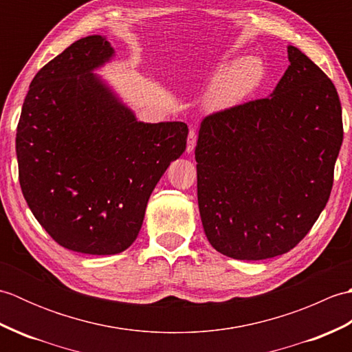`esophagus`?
I'll return each instance as SVG.
<instances>
[{
    "instance_id": "obj_1",
    "label": "esophagus",
    "mask_w": 352,
    "mask_h": 352,
    "mask_svg": "<svg viewBox=\"0 0 352 352\" xmlns=\"http://www.w3.org/2000/svg\"><path fill=\"white\" fill-rule=\"evenodd\" d=\"M197 145V133L195 130H190L189 131V136H188V146H186V153L190 154L193 151V148Z\"/></svg>"
}]
</instances>
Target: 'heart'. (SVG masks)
<instances>
[{
	"label": "heart",
	"instance_id": "obj_1",
	"mask_svg": "<svg viewBox=\"0 0 352 352\" xmlns=\"http://www.w3.org/2000/svg\"><path fill=\"white\" fill-rule=\"evenodd\" d=\"M265 77V68L257 57H242L231 62L226 57L214 71L213 85L206 102L213 110H226L241 104L256 91Z\"/></svg>",
	"mask_w": 352,
	"mask_h": 352
}]
</instances>
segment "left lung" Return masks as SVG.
Masks as SVG:
<instances>
[{
	"label": "left lung",
	"instance_id": "obj_1",
	"mask_svg": "<svg viewBox=\"0 0 352 352\" xmlns=\"http://www.w3.org/2000/svg\"><path fill=\"white\" fill-rule=\"evenodd\" d=\"M263 100L201 122L195 148L198 207L208 242L237 260L281 256L327 206L343 140L333 81L296 47Z\"/></svg>",
	"mask_w": 352,
	"mask_h": 352
}]
</instances>
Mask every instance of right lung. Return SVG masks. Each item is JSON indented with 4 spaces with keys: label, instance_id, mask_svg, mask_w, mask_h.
Returning <instances> with one entry per match:
<instances>
[{
    "label": "right lung",
    "instance_id": "right-lung-1",
    "mask_svg": "<svg viewBox=\"0 0 352 352\" xmlns=\"http://www.w3.org/2000/svg\"><path fill=\"white\" fill-rule=\"evenodd\" d=\"M113 57L104 36L74 42L36 74L16 130L30 210L58 245L91 256L136 241L148 199L189 133L184 122L138 121L94 74Z\"/></svg>",
    "mask_w": 352,
    "mask_h": 352
}]
</instances>
